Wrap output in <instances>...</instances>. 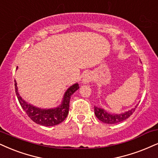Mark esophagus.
Masks as SVG:
<instances>
[{
	"label": "esophagus",
	"mask_w": 158,
	"mask_h": 158,
	"mask_svg": "<svg viewBox=\"0 0 158 158\" xmlns=\"http://www.w3.org/2000/svg\"><path fill=\"white\" fill-rule=\"evenodd\" d=\"M91 81H92V75H91V73H87L83 76V79H82L83 84H87V83H90Z\"/></svg>",
	"instance_id": "esophagus-1"
}]
</instances>
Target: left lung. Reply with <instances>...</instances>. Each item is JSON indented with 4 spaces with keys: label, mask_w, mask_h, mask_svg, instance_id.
I'll use <instances>...</instances> for the list:
<instances>
[{
    "label": "left lung",
    "mask_w": 158,
    "mask_h": 158,
    "mask_svg": "<svg viewBox=\"0 0 158 158\" xmlns=\"http://www.w3.org/2000/svg\"><path fill=\"white\" fill-rule=\"evenodd\" d=\"M138 105L139 104L136 105L134 108H131L130 110H128L123 113H120V114H110V113L106 111L104 108L94 106V114L97 118L104 123L111 124H116L118 122H123L124 120L129 118L133 114V113L135 111Z\"/></svg>",
    "instance_id": "obj_1"
}]
</instances>
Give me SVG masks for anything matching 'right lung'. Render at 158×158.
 Wrapping results in <instances>:
<instances>
[{"label": "right lung", "instance_id": "1", "mask_svg": "<svg viewBox=\"0 0 158 158\" xmlns=\"http://www.w3.org/2000/svg\"><path fill=\"white\" fill-rule=\"evenodd\" d=\"M17 68L18 67H17ZM15 92L21 107L31 119L36 124L45 127L57 125L67 118L69 114L70 98L72 95L79 89L77 83L72 85L64 93L61 103L59 106L52 108H41L33 106L23 100L18 92L16 81H15Z\"/></svg>", "mask_w": 158, "mask_h": 158}]
</instances>
